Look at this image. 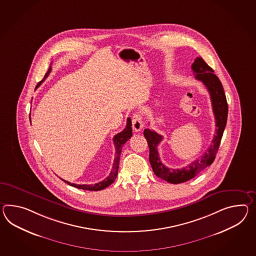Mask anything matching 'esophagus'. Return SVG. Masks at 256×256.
Returning a JSON list of instances; mask_svg holds the SVG:
<instances>
[{
	"mask_svg": "<svg viewBox=\"0 0 256 256\" xmlns=\"http://www.w3.org/2000/svg\"><path fill=\"white\" fill-rule=\"evenodd\" d=\"M142 126H144V123H142V116L138 114H134L133 116H132V128H133V130L136 132H138V131L142 130Z\"/></svg>",
	"mask_w": 256,
	"mask_h": 256,
	"instance_id": "esophagus-1",
	"label": "esophagus"
}]
</instances>
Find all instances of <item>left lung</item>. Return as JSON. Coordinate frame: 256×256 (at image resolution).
Listing matches in <instances>:
<instances>
[{"label": "left lung", "mask_w": 256, "mask_h": 256, "mask_svg": "<svg viewBox=\"0 0 256 256\" xmlns=\"http://www.w3.org/2000/svg\"><path fill=\"white\" fill-rule=\"evenodd\" d=\"M192 68L195 78L202 82L210 94L212 112L216 119V134L212 138V144L209 146L207 152L200 158L196 159L183 168H168L160 160L159 152L157 150V146L162 142V135H159L156 131L150 130L149 128H146L144 132V137L147 140L150 149L149 161L154 174L160 178L172 184H178L190 180L207 166L212 164L218 154L228 120V107L224 88L218 78L214 75V70L204 62L202 57H197L195 59Z\"/></svg>", "instance_id": "8db88e82"}]
</instances>
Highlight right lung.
<instances>
[{
    "label": "right lung",
    "mask_w": 256,
    "mask_h": 256,
    "mask_svg": "<svg viewBox=\"0 0 256 256\" xmlns=\"http://www.w3.org/2000/svg\"><path fill=\"white\" fill-rule=\"evenodd\" d=\"M50 70H52V66H50V68L48 69L47 73L44 76V80L42 82L38 83L36 88H37L42 82H44V80L49 76L50 74ZM132 136V128H131V119H126V128L122 132H120L118 134H116L112 140H114V145L116 147V154H114V164H112V170L110 172L109 176L106 178V180H104L102 181H100L99 183H96V184H92V185H78V184H74V183H70L68 181L64 180L61 178L62 181H64L66 183H68L70 186L72 187L78 188H82V190H94V192H97V190H102L104 188L110 186L112 184L114 181L116 180V176H118V166H119V160H120V154H121V152H122V147L123 145Z\"/></svg>",
    "instance_id": "right-lung-1"
}]
</instances>
